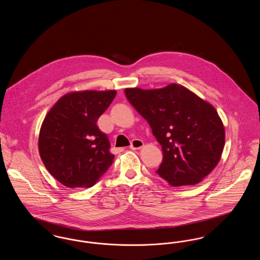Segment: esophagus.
I'll use <instances>...</instances> for the list:
<instances>
[{
    "mask_svg": "<svg viewBox=\"0 0 260 260\" xmlns=\"http://www.w3.org/2000/svg\"><path fill=\"white\" fill-rule=\"evenodd\" d=\"M144 145L143 141L140 140V139H134L131 143V146L129 148L133 149V150H137V149H140L142 146Z\"/></svg>",
    "mask_w": 260,
    "mask_h": 260,
    "instance_id": "1",
    "label": "esophagus"
}]
</instances>
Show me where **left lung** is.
Wrapping results in <instances>:
<instances>
[{
  "label": "left lung",
  "mask_w": 260,
  "mask_h": 260,
  "mask_svg": "<svg viewBox=\"0 0 260 260\" xmlns=\"http://www.w3.org/2000/svg\"><path fill=\"white\" fill-rule=\"evenodd\" d=\"M125 98L160 143L156 173L171 185H195L220 160L225 132L210 103L177 84L159 89L125 88Z\"/></svg>",
  "instance_id": "8db88e82"
}]
</instances>
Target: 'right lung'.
<instances>
[{
	"mask_svg": "<svg viewBox=\"0 0 260 260\" xmlns=\"http://www.w3.org/2000/svg\"><path fill=\"white\" fill-rule=\"evenodd\" d=\"M116 90L72 92L46 116L39 136L41 159L50 174L69 188H89L110 168L115 156L96 122Z\"/></svg>",
	"mask_w": 260,
	"mask_h": 260,
	"instance_id": "add662e5",
	"label": "right lung"
}]
</instances>
